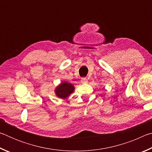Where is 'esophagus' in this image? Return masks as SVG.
<instances>
[{"mask_svg":"<svg viewBox=\"0 0 152 152\" xmlns=\"http://www.w3.org/2000/svg\"><path fill=\"white\" fill-rule=\"evenodd\" d=\"M80 81H81V83L86 84V83H87V82H88V80H87V78H82Z\"/></svg>","mask_w":152,"mask_h":152,"instance_id":"esophagus-1","label":"esophagus"}]
</instances>
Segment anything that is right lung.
<instances>
[{
	"label": "right lung",
	"instance_id": "add662e5",
	"mask_svg": "<svg viewBox=\"0 0 152 152\" xmlns=\"http://www.w3.org/2000/svg\"><path fill=\"white\" fill-rule=\"evenodd\" d=\"M74 85L70 82L64 81L56 87L55 94L58 98L61 99H66L74 91Z\"/></svg>",
	"mask_w": 152,
	"mask_h": 152
}]
</instances>
